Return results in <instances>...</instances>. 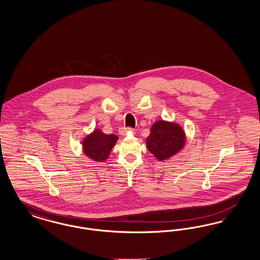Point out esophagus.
Masks as SVG:
<instances>
[{
    "instance_id": "1",
    "label": "esophagus",
    "mask_w": 260,
    "mask_h": 260,
    "mask_svg": "<svg viewBox=\"0 0 260 260\" xmlns=\"http://www.w3.org/2000/svg\"><path fill=\"white\" fill-rule=\"evenodd\" d=\"M129 132H132L131 127H123V128L120 129V135L121 136H126L127 133H129Z\"/></svg>"
}]
</instances>
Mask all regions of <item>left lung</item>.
Here are the masks:
<instances>
[{
    "mask_svg": "<svg viewBox=\"0 0 260 260\" xmlns=\"http://www.w3.org/2000/svg\"><path fill=\"white\" fill-rule=\"evenodd\" d=\"M186 136L179 124L167 121H157L152 125L146 138L149 151L159 161H165L184 147Z\"/></svg>",
    "mask_w": 260,
    "mask_h": 260,
    "instance_id": "8db88e82",
    "label": "left lung"
}]
</instances>
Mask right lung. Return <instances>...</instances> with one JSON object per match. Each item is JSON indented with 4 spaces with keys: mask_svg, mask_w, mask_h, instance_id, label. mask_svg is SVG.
<instances>
[{
    "mask_svg": "<svg viewBox=\"0 0 260 260\" xmlns=\"http://www.w3.org/2000/svg\"><path fill=\"white\" fill-rule=\"evenodd\" d=\"M118 140L115 135H105L99 128L87 135L83 140V152L93 161H104L111 153V150Z\"/></svg>",
    "mask_w": 260,
    "mask_h": 260,
    "instance_id": "add662e5",
    "label": "right lung"
}]
</instances>
